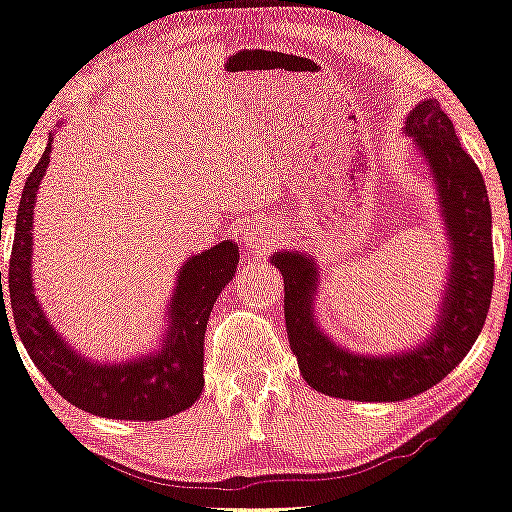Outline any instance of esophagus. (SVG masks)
<instances>
[{
    "mask_svg": "<svg viewBox=\"0 0 512 512\" xmlns=\"http://www.w3.org/2000/svg\"><path fill=\"white\" fill-rule=\"evenodd\" d=\"M241 239L246 243L250 253L264 255L276 246L278 232L269 220H248V223H243L241 227Z\"/></svg>",
    "mask_w": 512,
    "mask_h": 512,
    "instance_id": "1",
    "label": "esophagus"
}]
</instances>
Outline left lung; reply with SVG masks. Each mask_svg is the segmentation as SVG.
<instances>
[{
    "label": "left lung",
    "mask_w": 512,
    "mask_h": 512,
    "mask_svg": "<svg viewBox=\"0 0 512 512\" xmlns=\"http://www.w3.org/2000/svg\"><path fill=\"white\" fill-rule=\"evenodd\" d=\"M404 135L437 188L439 216L451 250L437 322L416 347L395 354H356L324 333L315 315L319 271L312 255L280 250L271 264L285 280V324L308 386L331 398L400 402L439 384L474 347L492 299V209L483 174L462 149L437 98H425L404 119Z\"/></svg>",
    "instance_id": "1"
}]
</instances>
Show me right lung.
<instances>
[{
	"mask_svg": "<svg viewBox=\"0 0 512 512\" xmlns=\"http://www.w3.org/2000/svg\"><path fill=\"white\" fill-rule=\"evenodd\" d=\"M22 188L9 266L11 310L22 345L52 388L82 411L117 421H160L188 409L204 388V331L218 294L236 273L239 246L223 241L181 264L167 299L165 331L149 352L119 361H94L61 335L36 299L34 207L50 165L52 140ZM2 239V230H0ZM2 310H6L0 273Z\"/></svg>",
	"mask_w": 512,
	"mask_h": 512,
	"instance_id": "add662e5",
	"label": "right lung"
}]
</instances>
